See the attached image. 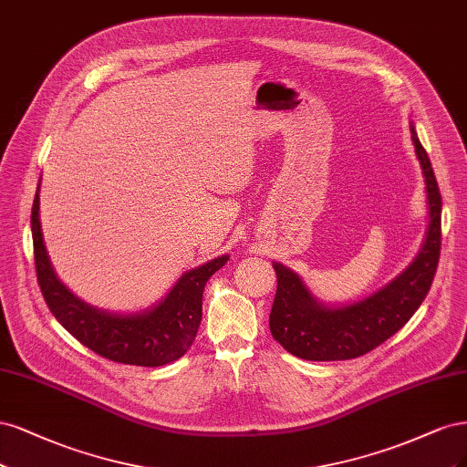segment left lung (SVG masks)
<instances>
[{
  "label": "left lung",
  "instance_id": "obj_1",
  "mask_svg": "<svg viewBox=\"0 0 467 467\" xmlns=\"http://www.w3.org/2000/svg\"><path fill=\"white\" fill-rule=\"evenodd\" d=\"M413 145L423 167L429 198V231L415 262L384 289L341 308L316 303L296 274L274 264L277 291L269 329L285 351L306 360H348L379 348L401 329L423 303L441 258L442 198L427 151L415 130Z\"/></svg>",
  "mask_w": 467,
  "mask_h": 467
}]
</instances>
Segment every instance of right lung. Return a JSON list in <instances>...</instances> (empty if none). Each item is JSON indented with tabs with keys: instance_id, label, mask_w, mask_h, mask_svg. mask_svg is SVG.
<instances>
[{
	"instance_id": "add662e5",
	"label": "right lung",
	"mask_w": 467,
	"mask_h": 467,
	"mask_svg": "<svg viewBox=\"0 0 467 467\" xmlns=\"http://www.w3.org/2000/svg\"><path fill=\"white\" fill-rule=\"evenodd\" d=\"M38 203L36 190L31 213L35 267L42 296L56 320L85 348L114 363L162 367L182 357L198 336L205 283L227 264L229 255H219L190 269L151 310L126 316L109 314L85 305L56 279L40 233Z\"/></svg>"
}]
</instances>
